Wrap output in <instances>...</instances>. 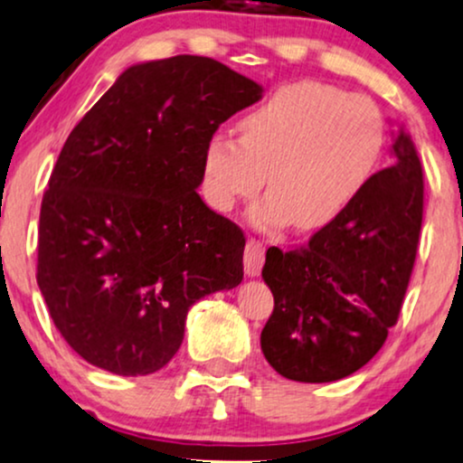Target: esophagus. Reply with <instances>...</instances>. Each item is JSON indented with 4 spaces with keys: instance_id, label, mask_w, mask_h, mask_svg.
<instances>
[{
    "instance_id": "34e87169",
    "label": "esophagus",
    "mask_w": 463,
    "mask_h": 463,
    "mask_svg": "<svg viewBox=\"0 0 463 463\" xmlns=\"http://www.w3.org/2000/svg\"><path fill=\"white\" fill-rule=\"evenodd\" d=\"M243 265H245V273L259 275L262 265H265V243L259 241V239H248L245 243V251H243Z\"/></svg>"
}]
</instances>
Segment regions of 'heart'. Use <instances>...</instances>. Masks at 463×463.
Here are the masks:
<instances>
[{
    "mask_svg": "<svg viewBox=\"0 0 463 463\" xmlns=\"http://www.w3.org/2000/svg\"><path fill=\"white\" fill-rule=\"evenodd\" d=\"M387 126L363 93L318 80L275 90L239 119V138L215 132L203 151L204 198L228 213L262 190V226L316 231L337 220L372 179Z\"/></svg>",
    "mask_w": 463,
    "mask_h": 463,
    "instance_id": "b5f03b06",
    "label": "heart"
}]
</instances>
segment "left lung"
<instances>
[{
	"instance_id": "left-lung-1",
	"label": "left lung",
	"mask_w": 463,
	"mask_h": 463,
	"mask_svg": "<svg viewBox=\"0 0 463 463\" xmlns=\"http://www.w3.org/2000/svg\"><path fill=\"white\" fill-rule=\"evenodd\" d=\"M391 166L306 248L267 250L273 314L260 333L269 365L297 383L361 370L397 323L423 222V168L411 134L393 132Z\"/></svg>"
}]
</instances>
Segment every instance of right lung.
I'll use <instances>...</instances> for the list:
<instances>
[{"label": "right lung", "instance_id": "obj_1", "mask_svg": "<svg viewBox=\"0 0 463 463\" xmlns=\"http://www.w3.org/2000/svg\"><path fill=\"white\" fill-rule=\"evenodd\" d=\"M260 98L224 63L177 55L128 68L70 132L40 209L36 278L87 363L162 370L190 307L241 284V228L196 190L209 137Z\"/></svg>", "mask_w": 463, "mask_h": 463}]
</instances>
